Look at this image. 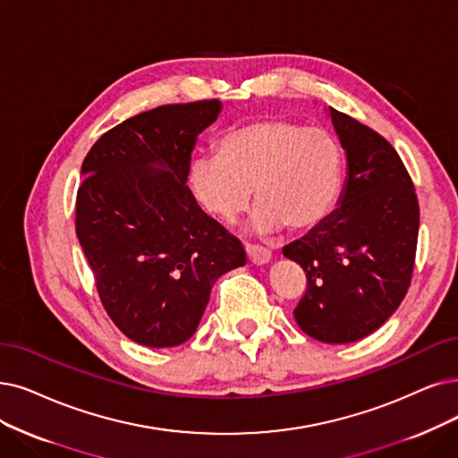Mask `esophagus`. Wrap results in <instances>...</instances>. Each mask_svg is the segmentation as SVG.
Instances as JSON below:
<instances>
[{
    "label": "esophagus",
    "instance_id": "obj_1",
    "mask_svg": "<svg viewBox=\"0 0 458 458\" xmlns=\"http://www.w3.org/2000/svg\"><path fill=\"white\" fill-rule=\"evenodd\" d=\"M246 255H248L250 263L265 265V263L270 261L272 251L268 248H263V246H258V244H246Z\"/></svg>",
    "mask_w": 458,
    "mask_h": 458
}]
</instances>
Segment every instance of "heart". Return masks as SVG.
Segmentation results:
<instances>
[{"instance_id": "1", "label": "heart", "mask_w": 458, "mask_h": 458, "mask_svg": "<svg viewBox=\"0 0 458 458\" xmlns=\"http://www.w3.org/2000/svg\"><path fill=\"white\" fill-rule=\"evenodd\" d=\"M342 169V148L331 133L268 116L225 133L217 154L195 156L190 186L205 210L229 224L248 210L255 188L259 208L253 229L268 233L285 225L299 233L333 210Z\"/></svg>"}]
</instances>
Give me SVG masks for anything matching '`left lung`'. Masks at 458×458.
I'll return each instance as SVG.
<instances>
[{"mask_svg":"<svg viewBox=\"0 0 458 458\" xmlns=\"http://www.w3.org/2000/svg\"><path fill=\"white\" fill-rule=\"evenodd\" d=\"M347 156L340 207L284 255L306 272L293 310L302 331L325 344L357 342L386 323L406 297L415 265L419 200L393 146L331 106Z\"/></svg>","mask_w":458,"mask_h":458,"instance_id":"1","label":"left lung"}]
</instances>
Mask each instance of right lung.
<instances>
[{"label":"right lung","instance_id":"obj_1","mask_svg":"<svg viewBox=\"0 0 458 458\" xmlns=\"http://www.w3.org/2000/svg\"><path fill=\"white\" fill-rule=\"evenodd\" d=\"M222 103L161 105L118 123L82 163L75 229L108 318L140 345L173 347L197 331L241 241L186 186L199 133Z\"/></svg>","mask_w":458,"mask_h":458}]
</instances>
